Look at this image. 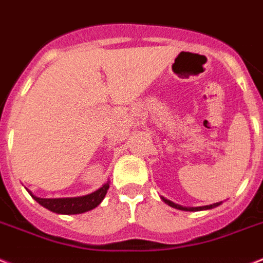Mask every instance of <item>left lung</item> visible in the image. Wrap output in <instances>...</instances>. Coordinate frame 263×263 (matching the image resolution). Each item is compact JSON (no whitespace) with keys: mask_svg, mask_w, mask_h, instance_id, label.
I'll return each mask as SVG.
<instances>
[{"mask_svg":"<svg viewBox=\"0 0 263 263\" xmlns=\"http://www.w3.org/2000/svg\"><path fill=\"white\" fill-rule=\"evenodd\" d=\"M161 199L162 201L166 203L168 205L176 208V210H181V211H204V210H211V208H215L222 204V201H219V203H214V204H210V205H201V207H183V205L176 204V203H173V201L168 200V199H165V197L161 196Z\"/></svg>","mask_w":263,"mask_h":263,"instance_id":"obj_1","label":"left lung"}]
</instances>
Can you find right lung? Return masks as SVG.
Instances as JSON below:
<instances>
[{"label": "right lung", "mask_w": 263, "mask_h": 263, "mask_svg": "<svg viewBox=\"0 0 263 263\" xmlns=\"http://www.w3.org/2000/svg\"><path fill=\"white\" fill-rule=\"evenodd\" d=\"M108 184L110 181H106L101 188H98L92 194L84 195V196L78 197H59V199H43V197L34 196L30 191L29 195L33 197L34 200L37 201L39 204L43 205L44 208L49 211L55 212V214L63 215H75V214H83V212L91 211L95 207L101 204V201L105 199L107 194Z\"/></svg>", "instance_id": "1"}]
</instances>
